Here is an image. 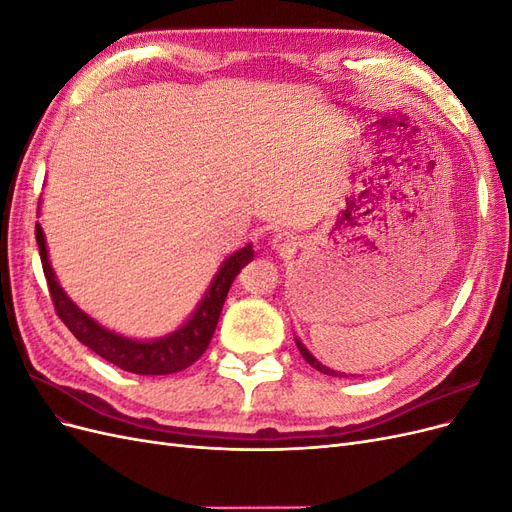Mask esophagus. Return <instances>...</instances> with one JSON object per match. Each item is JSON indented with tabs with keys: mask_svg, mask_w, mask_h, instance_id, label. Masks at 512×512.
Returning <instances> with one entry per match:
<instances>
[{
	"mask_svg": "<svg viewBox=\"0 0 512 512\" xmlns=\"http://www.w3.org/2000/svg\"><path fill=\"white\" fill-rule=\"evenodd\" d=\"M271 245H273V250L284 252V250H290V247H292L294 243L290 241L288 235H284V232H277V235L271 239Z\"/></svg>",
	"mask_w": 512,
	"mask_h": 512,
	"instance_id": "obj_1",
	"label": "esophagus"
}]
</instances>
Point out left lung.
<instances>
[{"instance_id":"8db88e82","label":"left lung","mask_w":512,"mask_h":512,"mask_svg":"<svg viewBox=\"0 0 512 512\" xmlns=\"http://www.w3.org/2000/svg\"><path fill=\"white\" fill-rule=\"evenodd\" d=\"M294 342H297V348H299V352H301V356H303V359L309 363V365H312L314 369H318L320 371V374H327V376H339V378H342V376H346V374H339V371H333V369H329L327 365H322L318 359H316V356L312 354V352H309L303 344H301V339H297V337H294Z\"/></svg>"}]
</instances>
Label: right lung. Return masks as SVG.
Listing matches in <instances>:
<instances>
[{"label":"right lung","instance_id":"obj_1","mask_svg":"<svg viewBox=\"0 0 512 512\" xmlns=\"http://www.w3.org/2000/svg\"><path fill=\"white\" fill-rule=\"evenodd\" d=\"M36 241L46 284H49L55 312L61 318V322L66 324L81 344L100 354L102 359L117 365L123 371H132V374L141 376L175 374V371L190 367L203 356L215 333V327H218L226 294L232 282H235V277L241 273L247 262L254 260L252 243H247L222 262V267L215 273L205 297L200 299L194 314L185 320L179 329L158 339H132L102 327L100 322H96L94 318L87 316L83 309H79V305H76L64 292V288L59 286L55 271L49 262L46 239L40 224H36Z\"/></svg>","mask_w":512,"mask_h":512}]
</instances>
